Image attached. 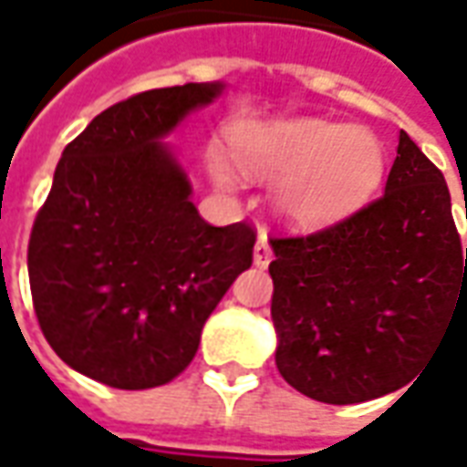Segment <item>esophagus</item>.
I'll use <instances>...</instances> for the list:
<instances>
[{
  "label": "esophagus",
  "mask_w": 467,
  "mask_h": 467,
  "mask_svg": "<svg viewBox=\"0 0 467 467\" xmlns=\"http://www.w3.org/2000/svg\"><path fill=\"white\" fill-rule=\"evenodd\" d=\"M270 260H273V247L267 243V234L260 233L257 243H254V265H257V267H267Z\"/></svg>",
  "instance_id": "esophagus-1"
}]
</instances>
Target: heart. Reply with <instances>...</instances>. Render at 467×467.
Wrapping results in <instances>:
<instances>
[{
    "instance_id": "b5f03b06",
    "label": "heart",
    "mask_w": 467,
    "mask_h": 467,
    "mask_svg": "<svg viewBox=\"0 0 467 467\" xmlns=\"http://www.w3.org/2000/svg\"><path fill=\"white\" fill-rule=\"evenodd\" d=\"M234 160L244 172L280 177L275 204L297 223H327L362 204L382 177V152L365 130L325 119L244 122L233 132ZM220 184H233L223 160L213 162Z\"/></svg>"
}]
</instances>
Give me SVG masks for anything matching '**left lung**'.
Returning a JSON list of instances; mask_svg holds the SVG:
<instances>
[{
    "instance_id": "8db88e82",
    "label": "left lung",
    "mask_w": 467,
    "mask_h": 467,
    "mask_svg": "<svg viewBox=\"0 0 467 467\" xmlns=\"http://www.w3.org/2000/svg\"><path fill=\"white\" fill-rule=\"evenodd\" d=\"M270 244L275 362L313 400L352 405L400 390L455 307H467V247L448 184L405 132L378 200Z\"/></svg>"
}]
</instances>
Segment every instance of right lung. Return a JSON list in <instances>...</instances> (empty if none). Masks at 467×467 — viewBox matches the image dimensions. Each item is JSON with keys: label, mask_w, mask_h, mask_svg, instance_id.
Returning a JSON list of instances; mask_svg holds the SVG:
<instances>
[{"label": "right lung", "mask_w": 467, "mask_h": 467, "mask_svg": "<svg viewBox=\"0 0 467 467\" xmlns=\"http://www.w3.org/2000/svg\"><path fill=\"white\" fill-rule=\"evenodd\" d=\"M223 85L150 89L67 144L29 234L36 320L62 360L119 390L174 380L234 277L253 265L250 223L213 227L162 137Z\"/></svg>", "instance_id": "obj_1"}]
</instances>
